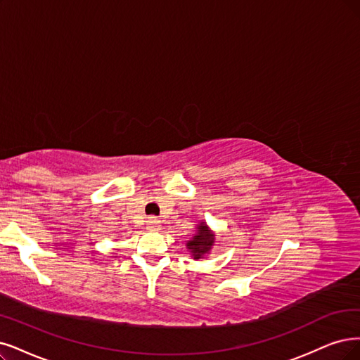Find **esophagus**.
Returning <instances> with one entry per match:
<instances>
[{"label": "esophagus", "mask_w": 360, "mask_h": 360, "mask_svg": "<svg viewBox=\"0 0 360 360\" xmlns=\"http://www.w3.org/2000/svg\"><path fill=\"white\" fill-rule=\"evenodd\" d=\"M146 230L150 231H158L160 230V221L155 218H150L146 221Z\"/></svg>", "instance_id": "obj_1"}]
</instances>
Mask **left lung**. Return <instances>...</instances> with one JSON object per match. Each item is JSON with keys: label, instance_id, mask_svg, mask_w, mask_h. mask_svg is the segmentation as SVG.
Instances as JSON below:
<instances>
[{"label": "left lung", "instance_id": "obj_1", "mask_svg": "<svg viewBox=\"0 0 360 360\" xmlns=\"http://www.w3.org/2000/svg\"><path fill=\"white\" fill-rule=\"evenodd\" d=\"M214 243L215 233L207 227L206 222H200L197 225V231L191 237V240L187 242V249L191 252V257L194 259H200L209 254Z\"/></svg>", "mask_w": 360, "mask_h": 360}]
</instances>
